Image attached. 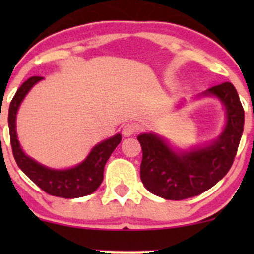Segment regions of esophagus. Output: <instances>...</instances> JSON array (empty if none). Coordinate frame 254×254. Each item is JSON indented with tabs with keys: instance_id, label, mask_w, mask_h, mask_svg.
Wrapping results in <instances>:
<instances>
[{
	"instance_id": "obj_1",
	"label": "esophagus",
	"mask_w": 254,
	"mask_h": 254,
	"mask_svg": "<svg viewBox=\"0 0 254 254\" xmlns=\"http://www.w3.org/2000/svg\"><path fill=\"white\" fill-rule=\"evenodd\" d=\"M137 130H139V127H137L135 123H127V124H125L124 127H123V135H124L125 137L131 136V135L136 134Z\"/></svg>"
}]
</instances>
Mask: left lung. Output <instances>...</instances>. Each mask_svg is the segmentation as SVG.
Returning <instances> with one entry per match:
<instances>
[{
    "label": "left lung",
    "mask_w": 254,
    "mask_h": 254,
    "mask_svg": "<svg viewBox=\"0 0 254 254\" xmlns=\"http://www.w3.org/2000/svg\"><path fill=\"white\" fill-rule=\"evenodd\" d=\"M203 94L217 97L226 109V125L216 141L190 151H176L156 134L137 136L142 148L140 177L155 195L167 200L199 195L224 178L234 163L245 124L236 88L225 82Z\"/></svg>",
    "instance_id": "8db88e82"
}]
</instances>
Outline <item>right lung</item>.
<instances>
[{
    "label": "right lung",
    "mask_w": 254,
    "mask_h": 254,
    "mask_svg": "<svg viewBox=\"0 0 254 254\" xmlns=\"http://www.w3.org/2000/svg\"><path fill=\"white\" fill-rule=\"evenodd\" d=\"M40 79H43V77H39V76H33V77L28 78L17 89L16 94L9 104L8 127L14 160H16L18 167L40 189H43L45 193L50 194V195L73 199L92 194L103 182L104 166H106L108 158L111 157L113 151L122 141V135L117 134L99 142L98 145L92 148L83 162H81L76 167L68 168V170H51V168L45 167L30 158L29 156L23 152L17 139L16 117L18 108L24 97Z\"/></svg>",
    "instance_id": "1"
}]
</instances>
